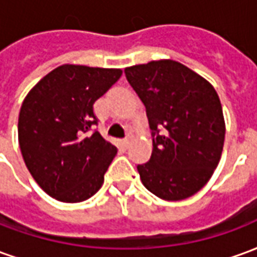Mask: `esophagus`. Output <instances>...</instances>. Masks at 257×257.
<instances>
[{"label":"esophagus","instance_id":"esophagus-1","mask_svg":"<svg viewBox=\"0 0 257 257\" xmlns=\"http://www.w3.org/2000/svg\"><path fill=\"white\" fill-rule=\"evenodd\" d=\"M122 146H123V147H128V146H129V139H123L122 140Z\"/></svg>","mask_w":257,"mask_h":257}]
</instances>
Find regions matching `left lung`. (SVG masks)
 Wrapping results in <instances>:
<instances>
[{"label":"left lung","instance_id":"left-lung-1","mask_svg":"<svg viewBox=\"0 0 257 257\" xmlns=\"http://www.w3.org/2000/svg\"><path fill=\"white\" fill-rule=\"evenodd\" d=\"M125 75L153 131L150 161L138 165L142 183L165 201L189 198L209 182L223 151L226 123L215 88L171 59L131 66Z\"/></svg>","mask_w":257,"mask_h":257}]
</instances>
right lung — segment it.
<instances>
[{"label":"right lung","mask_w":257,"mask_h":257,"mask_svg":"<svg viewBox=\"0 0 257 257\" xmlns=\"http://www.w3.org/2000/svg\"><path fill=\"white\" fill-rule=\"evenodd\" d=\"M122 75L121 68L59 66L37 82L22 103L19 146L31 176L48 195L82 202L100 190L117 147L103 139L95 101Z\"/></svg>","instance_id":"1"}]
</instances>
